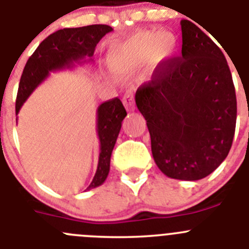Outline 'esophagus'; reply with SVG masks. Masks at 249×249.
I'll return each instance as SVG.
<instances>
[{
	"label": "esophagus",
	"instance_id": "esophagus-1",
	"mask_svg": "<svg viewBox=\"0 0 249 249\" xmlns=\"http://www.w3.org/2000/svg\"><path fill=\"white\" fill-rule=\"evenodd\" d=\"M123 103H124L127 111L135 110V102H134V96H132L131 90H127V92L125 93L124 98H123Z\"/></svg>",
	"mask_w": 249,
	"mask_h": 249
}]
</instances>
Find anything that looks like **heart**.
Segmentation results:
<instances>
[{"label": "heart", "mask_w": 249, "mask_h": 249, "mask_svg": "<svg viewBox=\"0 0 249 249\" xmlns=\"http://www.w3.org/2000/svg\"><path fill=\"white\" fill-rule=\"evenodd\" d=\"M173 44L169 43L168 36L163 33L142 32L125 41L117 49V59L123 65H138L153 54L168 55Z\"/></svg>", "instance_id": "heart-1"}]
</instances>
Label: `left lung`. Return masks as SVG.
<instances>
[{
  "label": "left lung",
  "mask_w": 249,
  "mask_h": 249,
  "mask_svg": "<svg viewBox=\"0 0 249 249\" xmlns=\"http://www.w3.org/2000/svg\"><path fill=\"white\" fill-rule=\"evenodd\" d=\"M182 55L136 90L151 150L167 177L199 180L224 162L236 129L231 71L220 48L190 20H180Z\"/></svg>",
  "instance_id": "obj_1"
}]
</instances>
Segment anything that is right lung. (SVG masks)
<instances>
[{
	"label": "right lung",
	"instance_id": "add662e5",
	"mask_svg": "<svg viewBox=\"0 0 249 249\" xmlns=\"http://www.w3.org/2000/svg\"><path fill=\"white\" fill-rule=\"evenodd\" d=\"M113 28L106 24L65 28L41 41L23 70L16 101V114L18 115L24 102L46 80L50 72L90 64L97 44ZM125 117L126 110L119 98L104 102L97 109V134L101 151L97 172L87 189L97 188L106 182L110 168L111 152Z\"/></svg>",
	"mask_w": 249,
	"mask_h": 249
}]
</instances>
